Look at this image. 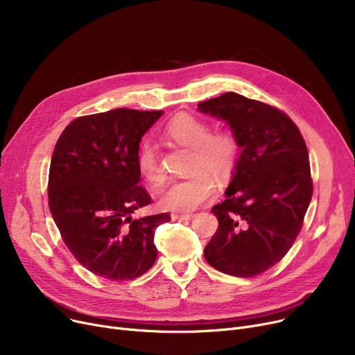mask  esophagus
I'll use <instances>...</instances> for the list:
<instances>
[{
    "mask_svg": "<svg viewBox=\"0 0 355 355\" xmlns=\"http://www.w3.org/2000/svg\"><path fill=\"white\" fill-rule=\"evenodd\" d=\"M193 217H194L193 213H173L171 214L173 220H190Z\"/></svg>",
    "mask_w": 355,
    "mask_h": 355,
    "instance_id": "1",
    "label": "esophagus"
}]
</instances>
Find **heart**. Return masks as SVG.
<instances>
[{
	"label": "heart",
	"instance_id": "obj_1",
	"mask_svg": "<svg viewBox=\"0 0 355 355\" xmlns=\"http://www.w3.org/2000/svg\"><path fill=\"white\" fill-rule=\"evenodd\" d=\"M171 141L190 146L189 177L174 181L162 194L159 204L166 210H190L207 201L214 190L216 181L226 184L234 174L240 161L241 144L234 130L221 128L211 130V125L202 118L178 114L164 129ZM141 174L154 185L164 184L166 175L159 162L157 146L145 139L138 151Z\"/></svg>",
	"mask_w": 355,
	"mask_h": 355
}]
</instances>
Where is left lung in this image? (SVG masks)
I'll list each match as a JSON object with an SVG mask.
<instances>
[{
  "instance_id": "left-lung-1",
  "label": "left lung",
  "mask_w": 355,
  "mask_h": 355,
  "mask_svg": "<svg viewBox=\"0 0 355 355\" xmlns=\"http://www.w3.org/2000/svg\"><path fill=\"white\" fill-rule=\"evenodd\" d=\"M198 109L227 121L243 148L226 200L211 209L218 227L204 256L223 273L257 276L281 262L304 226L313 193L305 139L284 110L234 92Z\"/></svg>"
}]
</instances>
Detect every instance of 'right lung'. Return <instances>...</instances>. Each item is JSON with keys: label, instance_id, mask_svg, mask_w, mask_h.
Listing matches in <instances>:
<instances>
[{"label": "right lung", "instance_id": "right-lung-1", "mask_svg": "<svg viewBox=\"0 0 355 355\" xmlns=\"http://www.w3.org/2000/svg\"><path fill=\"white\" fill-rule=\"evenodd\" d=\"M162 110L119 107L71 121L54 146L49 207L78 262L107 281H130L157 260L155 229L168 213L132 218L151 202L139 184V142Z\"/></svg>", "mask_w": 355, "mask_h": 355}]
</instances>
